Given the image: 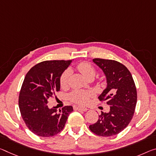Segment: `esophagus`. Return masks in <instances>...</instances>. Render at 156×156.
Segmentation results:
<instances>
[{
    "label": "esophagus",
    "instance_id": "1",
    "mask_svg": "<svg viewBox=\"0 0 156 156\" xmlns=\"http://www.w3.org/2000/svg\"><path fill=\"white\" fill-rule=\"evenodd\" d=\"M73 109L75 110H82V111H84V112H86L88 109L87 108L85 107H83V106H80V105H73Z\"/></svg>",
    "mask_w": 156,
    "mask_h": 156
}]
</instances>
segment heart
Returning a JSON list of instances; mask_svg holds the SVG:
<instances>
[{"mask_svg":"<svg viewBox=\"0 0 156 156\" xmlns=\"http://www.w3.org/2000/svg\"><path fill=\"white\" fill-rule=\"evenodd\" d=\"M77 69L87 79H94L95 77L96 71L94 66L88 62H81L77 65ZM70 76V71L66 70L62 73L60 78L61 87H65L68 85V81ZM91 93L85 91H73L69 95V98L75 103L85 104L89 101V98L91 96Z\"/></svg>","mask_w":156,"mask_h":156,"instance_id":"b5f03b06","label":"heart"}]
</instances>
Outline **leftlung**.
<instances>
[{
  "label": "left lung",
  "mask_w": 156,
  "mask_h": 156,
  "mask_svg": "<svg viewBox=\"0 0 156 156\" xmlns=\"http://www.w3.org/2000/svg\"><path fill=\"white\" fill-rule=\"evenodd\" d=\"M105 76L107 87L98 96L110 106L109 112H101L95 123L90 126L91 132L102 137L117 135L131 121L137 103V90L129 70L119 62L95 58Z\"/></svg>",
  "instance_id": "left-lung-1"
}]
</instances>
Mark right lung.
Here are the masks:
<instances>
[{
    "instance_id": "right-lung-1",
    "label": "right lung",
    "mask_w": 156,
    "mask_h": 156,
    "mask_svg": "<svg viewBox=\"0 0 156 156\" xmlns=\"http://www.w3.org/2000/svg\"><path fill=\"white\" fill-rule=\"evenodd\" d=\"M72 60L44 61L27 73L19 97V110L28 129L40 137H52L65 127L72 106L57 110L48 99L60 89V78Z\"/></svg>"
}]
</instances>
